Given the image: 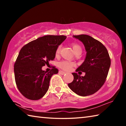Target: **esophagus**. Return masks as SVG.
<instances>
[{"label": "esophagus", "instance_id": "34e87169", "mask_svg": "<svg viewBox=\"0 0 126 126\" xmlns=\"http://www.w3.org/2000/svg\"><path fill=\"white\" fill-rule=\"evenodd\" d=\"M59 73L62 74V75H64V74L66 73V72H64V71H59Z\"/></svg>", "mask_w": 126, "mask_h": 126}]
</instances>
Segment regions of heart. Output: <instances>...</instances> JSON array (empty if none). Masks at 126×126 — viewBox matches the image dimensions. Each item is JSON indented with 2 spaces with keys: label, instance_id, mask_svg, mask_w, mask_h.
Returning a JSON list of instances; mask_svg holds the SVG:
<instances>
[{
  "label": "heart",
  "instance_id": "heart-1",
  "mask_svg": "<svg viewBox=\"0 0 126 126\" xmlns=\"http://www.w3.org/2000/svg\"><path fill=\"white\" fill-rule=\"evenodd\" d=\"M72 47L73 48V49L74 52L77 53L78 52H79V51H82V48L78 44L76 43H72ZM61 49V46H59L57 48L56 50H55V54L56 56H58L59 55V53H60ZM74 65V63L73 62H71L67 61H62L58 63V66L59 68H61V69H62L64 71H70L72 69V68Z\"/></svg>",
  "mask_w": 126,
  "mask_h": 126
}]
</instances>
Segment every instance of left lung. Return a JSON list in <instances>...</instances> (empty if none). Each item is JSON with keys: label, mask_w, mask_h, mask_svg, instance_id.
<instances>
[{"label": "left lung", "mask_w": 126, "mask_h": 126, "mask_svg": "<svg viewBox=\"0 0 126 126\" xmlns=\"http://www.w3.org/2000/svg\"><path fill=\"white\" fill-rule=\"evenodd\" d=\"M73 37L83 43L87 52L85 61L76 72L79 74L82 71L86 74L83 77L73 73V80L68 85L78 95L87 96L97 92L105 83L110 59L107 48L98 40L86 34Z\"/></svg>", "instance_id": "obj_1"}]
</instances>
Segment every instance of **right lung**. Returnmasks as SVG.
Instances as JSON below:
<instances>
[{
    "instance_id": "1",
    "label": "right lung",
    "mask_w": 126,
    "mask_h": 126,
    "mask_svg": "<svg viewBox=\"0 0 126 126\" xmlns=\"http://www.w3.org/2000/svg\"><path fill=\"white\" fill-rule=\"evenodd\" d=\"M65 35H45L25 44L21 49L14 65L17 88L27 99L38 100L48 90L52 76L58 73L53 67L47 72L42 68L55 58V50L66 39Z\"/></svg>"
}]
</instances>
